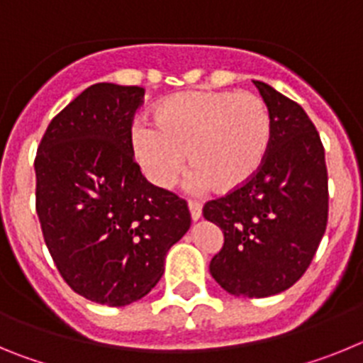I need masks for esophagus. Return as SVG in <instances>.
Returning a JSON list of instances; mask_svg holds the SVG:
<instances>
[{"label": "esophagus", "instance_id": "34e87169", "mask_svg": "<svg viewBox=\"0 0 363 363\" xmlns=\"http://www.w3.org/2000/svg\"><path fill=\"white\" fill-rule=\"evenodd\" d=\"M189 211H191L192 221H198L201 218V205L198 201H189Z\"/></svg>", "mask_w": 363, "mask_h": 363}]
</instances>
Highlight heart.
<instances>
[{
    "mask_svg": "<svg viewBox=\"0 0 363 363\" xmlns=\"http://www.w3.org/2000/svg\"><path fill=\"white\" fill-rule=\"evenodd\" d=\"M150 127H134L130 154L162 191L178 182L185 154L194 191H240L264 167L272 142L271 112L251 92H178L154 105Z\"/></svg>",
    "mask_w": 363,
    "mask_h": 363,
    "instance_id": "heart-1",
    "label": "heart"
}]
</instances>
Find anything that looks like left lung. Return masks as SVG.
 Masks as SVG:
<instances>
[{
  "label": "left lung",
  "mask_w": 363,
  "mask_h": 363,
  "mask_svg": "<svg viewBox=\"0 0 363 363\" xmlns=\"http://www.w3.org/2000/svg\"><path fill=\"white\" fill-rule=\"evenodd\" d=\"M272 118L264 167L240 191L207 201L205 220L223 233L211 274L234 296L265 298L289 289L307 271L329 213L325 152L306 111L255 82Z\"/></svg>",
  "instance_id": "obj_1"
}]
</instances>
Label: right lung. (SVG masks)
<instances>
[{"label": "right lung", "mask_w": 363, "mask_h": 363, "mask_svg": "<svg viewBox=\"0 0 363 363\" xmlns=\"http://www.w3.org/2000/svg\"><path fill=\"white\" fill-rule=\"evenodd\" d=\"M142 86L96 83L47 127L38 149L36 211L57 271L101 306L142 300L191 227L187 203L156 189L130 154Z\"/></svg>", "instance_id": "right-lung-1"}]
</instances>
